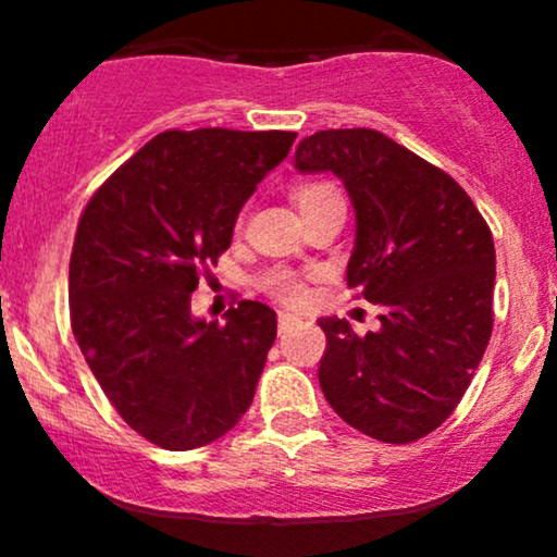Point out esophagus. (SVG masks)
<instances>
[{"instance_id":"1","label":"esophagus","mask_w":557,"mask_h":557,"mask_svg":"<svg viewBox=\"0 0 557 557\" xmlns=\"http://www.w3.org/2000/svg\"><path fill=\"white\" fill-rule=\"evenodd\" d=\"M298 322V317L296 314H287V311H280L277 314V324H280V332H285V330H290L293 324Z\"/></svg>"}]
</instances>
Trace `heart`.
Segmentation results:
<instances>
[{"instance_id": "1", "label": "heart", "mask_w": 557, "mask_h": 557, "mask_svg": "<svg viewBox=\"0 0 557 557\" xmlns=\"http://www.w3.org/2000/svg\"><path fill=\"white\" fill-rule=\"evenodd\" d=\"M341 196V190L335 188V185L327 183V181H311V183H300L296 190H293V201H296V207L304 212V209L314 207L319 201H327V198H335ZM267 287L277 296L280 300H285V304H296V300L304 296V285L298 283L296 274L290 272H277L272 274L270 283Z\"/></svg>"}]
</instances>
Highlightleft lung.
Listing matches in <instances>:
<instances>
[{"mask_svg":"<svg viewBox=\"0 0 557 557\" xmlns=\"http://www.w3.org/2000/svg\"><path fill=\"white\" fill-rule=\"evenodd\" d=\"M300 172H335L356 209L348 287L382 309L380 330L319 319V385L343 421L380 443H417L456 411L492 335L495 243L447 172L369 127L319 131Z\"/></svg>","mask_w":557,"mask_h":557,"instance_id":"8db88e82","label":"left lung"}]
</instances>
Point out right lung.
I'll return each instance as SVG.
<instances>
[{"instance_id":"obj_1","label":"right lung","mask_w":557,"mask_h":557,"mask_svg":"<svg viewBox=\"0 0 557 557\" xmlns=\"http://www.w3.org/2000/svg\"><path fill=\"white\" fill-rule=\"evenodd\" d=\"M293 140L287 131H164L83 209L70 257L73 335L125 424L164 450L220 440L257 393L274 311L238 300L225 324L203 322L190 293Z\"/></svg>"}]
</instances>
